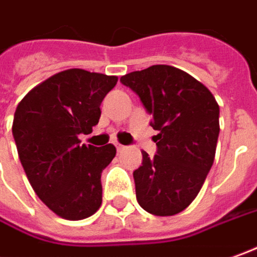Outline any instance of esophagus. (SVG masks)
<instances>
[{
  "mask_svg": "<svg viewBox=\"0 0 257 257\" xmlns=\"http://www.w3.org/2000/svg\"><path fill=\"white\" fill-rule=\"evenodd\" d=\"M116 148H117L118 152H121V151H123V150H124L125 147L121 146V144H118V143H116Z\"/></svg>",
  "mask_w": 257,
  "mask_h": 257,
  "instance_id": "1",
  "label": "esophagus"
}]
</instances>
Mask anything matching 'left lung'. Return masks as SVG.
Returning <instances> with one entry per match:
<instances>
[{"label": "left lung", "instance_id": "1", "mask_svg": "<svg viewBox=\"0 0 257 257\" xmlns=\"http://www.w3.org/2000/svg\"><path fill=\"white\" fill-rule=\"evenodd\" d=\"M120 82L139 95L152 116L150 125L158 130L157 154L143 152V164L133 172L137 201L154 215H175L196 199L213 166L218 103L201 82L172 65H151Z\"/></svg>", "mask_w": 257, "mask_h": 257}]
</instances>
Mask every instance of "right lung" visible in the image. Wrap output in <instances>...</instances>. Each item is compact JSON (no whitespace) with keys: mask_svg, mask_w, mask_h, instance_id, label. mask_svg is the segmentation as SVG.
I'll return each mask as SVG.
<instances>
[{"mask_svg":"<svg viewBox=\"0 0 257 257\" xmlns=\"http://www.w3.org/2000/svg\"><path fill=\"white\" fill-rule=\"evenodd\" d=\"M117 77L71 68L35 86L18 105L12 134L37 197L65 220L91 217L102 204L100 173L116 155L111 144L81 146L98 124L100 103Z\"/></svg>","mask_w":257,"mask_h":257,"instance_id":"add662e5","label":"right lung"}]
</instances>
